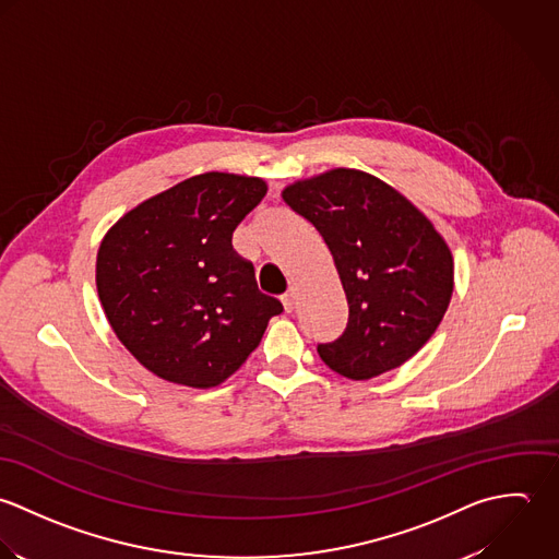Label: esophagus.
<instances>
[{
	"label": "esophagus",
	"mask_w": 559,
	"mask_h": 559,
	"mask_svg": "<svg viewBox=\"0 0 559 559\" xmlns=\"http://www.w3.org/2000/svg\"><path fill=\"white\" fill-rule=\"evenodd\" d=\"M281 302H283V307H285V313H292L294 307H296V292L289 289V292L281 298Z\"/></svg>",
	"instance_id": "34e87169"
}]
</instances>
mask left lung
Listing matches in <instances>:
<instances>
[{"mask_svg":"<svg viewBox=\"0 0 559 559\" xmlns=\"http://www.w3.org/2000/svg\"><path fill=\"white\" fill-rule=\"evenodd\" d=\"M283 201L326 241L347 298V326L322 360L369 380L413 358L453 294V257L432 221L382 179L333 168L289 183Z\"/></svg>","mask_w":559,"mask_h":559,"instance_id":"8db88e82","label":"left lung"}]
</instances>
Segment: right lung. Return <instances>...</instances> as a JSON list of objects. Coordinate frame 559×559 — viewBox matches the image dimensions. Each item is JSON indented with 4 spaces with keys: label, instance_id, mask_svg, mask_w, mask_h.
Listing matches in <instances>:
<instances>
[{
    "label": "right lung",
    "instance_id": "1",
    "mask_svg": "<svg viewBox=\"0 0 559 559\" xmlns=\"http://www.w3.org/2000/svg\"><path fill=\"white\" fill-rule=\"evenodd\" d=\"M265 194L259 177L205 173L142 201L104 235L95 274L104 313L157 378L223 384L283 311L230 243Z\"/></svg>",
    "mask_w": 559,
    "mask_h": 559
}]
</instances>
